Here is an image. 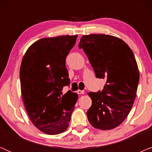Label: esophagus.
<instances>
[{
	"label": "esophagus",
	"instance_id": "obj_1",
	"mask_svg": "<svg viewBox=\"0 0 152 152\" xmlns=\"http://www.w3.org/2000/svg\"><path fill=\"white\" fill-rule=\"evenodd\" d=\"M77 93H78V94H84V91H82V90H77Z\"/></svg>",
	"mask_w": 152,
	"mask_h": 152
}]
</instances>
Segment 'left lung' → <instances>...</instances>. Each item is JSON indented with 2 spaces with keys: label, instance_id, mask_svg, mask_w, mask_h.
I'll return each mask as SVG.
<instances>
[{
  "label": "left lung",
  "instance_id": "1",
  "mask_svg": "<svg viewBox=\"0 0 152 152\" xmlns=\"http://www.w3.org/2000/svg\"><path fill=\"white\" fill-rule=\"evenodd\" d=\"M82 48L97 78L105 79L102 91L89 92L92 105L87 111L93 127L109 130L127 117L134 104L139 82V70L134 55L122 39L111 35H84Z\"/></svg>",
  "mask_w": 152,
  "mask_h": 152
}]
</instances>
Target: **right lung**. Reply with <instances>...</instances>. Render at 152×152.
Returning <instances> with one entry per match:
<instances>
[{
    "instance_id": "right-lung-1",
    "label": "right lung",
    "mask_w": 152,
    "mask_h": 152,
    "mask_svg": "<svg viewBox=\"0 0 152 152\" xmlns=\"http://www.w3.org/2000/svg\"><path fill=\"white\" fill-rule=\"evenodd\" d=\"M77 38V35H66L39 39L22 59L23 101L33 124L46 134L65 132L78 99L76 93L61 92L70 84L66 59Z\"/></svg>"
}]
</instances>
